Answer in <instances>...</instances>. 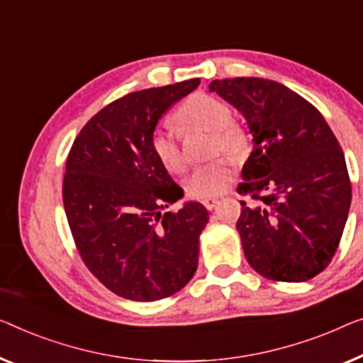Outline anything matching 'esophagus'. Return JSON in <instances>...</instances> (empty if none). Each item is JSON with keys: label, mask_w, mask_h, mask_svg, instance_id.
<instances>
[{"label": "esophagus", "mask_w": 363, "mask_h": 363, "mask_svg": "<svg viewBox=\"0 0 363 363\" xmlns=\"http://www.w3.org/2000/svg\"><path fill=\"white\" fill-rule=\"evenodd\" d=\"M202 203L207 210H213L216 205H218V199H205L202 200Z\"/></svg>", "instance_id": "1"}]
</instances>
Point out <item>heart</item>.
<instances>
[{
  "mask_svg": "<svg viewBox=\"0 0 363 363\" xmlns=\"http://www.w3.org/2000/svg\"><path fill=\"white\" fill-rule=\"evenodd\" d=\"M177 130L210 133V155L225 153L233 160H242L250 151V133L240 122L233 121V111L223 99L208 93H194L177 107L172 116ZM151 150L166 171L181 174L186 169L181 135L171 128H156L151 135ZM233 167L225 158H216L189 172L184 179L187 196L210 199L223 194L233 182Z\"/></svg>",
  "mask_w": 363,
  "mask_h": 363,
  "instance_id": "obj_1",
  "label": "heart"
}]
</instances>
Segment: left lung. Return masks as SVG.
<instances>
[{
  "label": "left lung",
  "mask_w": 363,
  "mask_h": 363,
  "mask_svg": "<svg viewBox=\"0 0 363 363\" xmlns=\"http://www.w3.org/2000/svg\"><path fill=\"white\" fill-rule=\"evenodd\" d=\"M250 123L254 150L242 167L236 228L257 274L305 282L333 261L352 186L342 148L321 112L277 81L216 79L210 84Z\"/></svg>",
  "instance_id": "8db88e82"
}]
</instances>
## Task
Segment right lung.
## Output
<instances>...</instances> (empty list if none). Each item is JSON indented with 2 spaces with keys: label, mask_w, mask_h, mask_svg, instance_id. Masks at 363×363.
Masks as SVG:
<instances>
[{
  "label": "right lung",
  "mask_w": 363,
  "mask_h": 363,
  "mask_svg": "<svg viewBox=\"0 0 363 363\" xmlns=\"http://www.w3.org/2000/svg\"><path fill=\"white\" fill-rule=\"evenodd\" d=\"M199 83L118 97L89 118L68 153L62 192L74 246L91 274L122 298H167L197 270L208 212L199 202L166 212L182 189L155 156L151 135Z\"/></svg>",
  "instance_id": "obj_1"
}]
</instances>
